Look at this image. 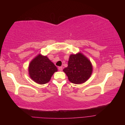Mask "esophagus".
<instances>
[{"label": "esophagus", "instance_id": "34e87169", "mask_svg": "<svg viewBox=\"0 0 125 125\" xmlns=\"http://www.w3.org/2000/svg\"><path fill=\"white\" fill-rule=\"evenodd\" d=\"M58 69H59L60 71H62V66H59V67H58Z\"/></svg>", "mask_w": 125, "mask_h": 125}]
</instances>
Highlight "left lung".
I'll use <instances>...</instances> for the list:
<instances>
[{"label":"left lung","instance_id":"1","mask_svg":"<svg viewBox=\"0 0 125 125\" xmlns=\"http://www.w3.org/2000/svg\"><path fill=\"white\" fill-rule=\"evenodd\" d=\"M92 71L90 61L80 53L70 56L68 67L63 70L69 81L76 84L87 81L91 76Z\"/></svg>","mask_w":125,"mask_h":125}]
</instances>
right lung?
<instances>
[{"label":"right lung","instance_id":"add662e5","mask_svg":"<svg viewBox=\"0 0 125 125\" xmlns=\"http://www.w3.org/2000/svg\"><path fill=\"white\" fill-rule=\"evenodd\" d=\"M28 71L30 77L34 81L39 84H45L50 81L57 68L47 56L39 54L30 62Z\"/></svg>","mask_w":125,"mask_h":125}]
</instances>
